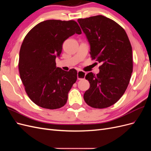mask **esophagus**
I'll list each match as a JSON object with an SVG mask.
<instances>
[{
  "label": "esophagus",
  "mask_w": 151,
  "mask_h": 151,
  "mask_svg": "<svg viewBox=\"0 0 151 151\" xmlns=\"http://www.w3.org/2000/svg\"><path fill=\"white\" fill-rule=\"evenodd\" d=\"M86 72L79 70L77 72V79H78L79 80L84 79L86 77Z\"/></svg>",
  "instance_id": "34e87169"
}]
</instances>
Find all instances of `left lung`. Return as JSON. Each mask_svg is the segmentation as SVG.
<instances>
[{"instance_id":"1","label":"left lung","mask_w":151,"mask_h":151,"mask_svg":"<svg viewBox=\"0 0 151 151\" xmlns=\"http://www.w3.org/2000/svg\"><path fill=\"white\" fill-rule=\"evenodd\" d=\"M91 46L92 60L101 63L99 72L86 76L90 88L85 102L94 108L116 103L125 92L133 71L132 48L128 36L115 21L101 15L77 20Z\"/></svg>"}]
</instances>
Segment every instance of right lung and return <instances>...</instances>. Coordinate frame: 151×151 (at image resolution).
<instances>
[{
  "instance_id": "obj_1",
  "label": "right lung",
  "mask_w": 151,
  "mask_h": 151,
  "mask_svg": "<svg viewBox=\"0 0 151 151\" xmlns=\"http://www.w3.org/2000/svg\"><path fill=\"white\" fill-rule=\"evenodd\" d=\"M75 33H82L76 21L51 19L40 22L25 36L18 63L20 77L28 97L40 107L58 109L67 103L77 72L57 67L55 59L64 41Z\"/></svg>"
}]
</instances>
